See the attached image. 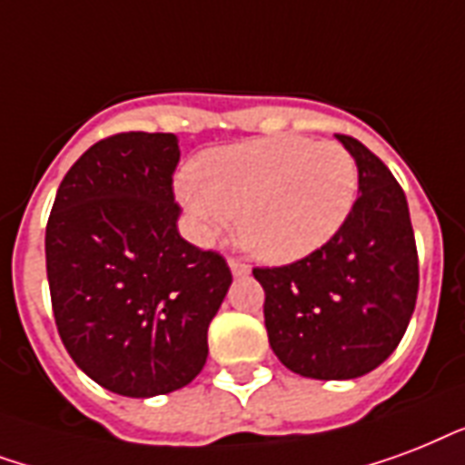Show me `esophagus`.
Returning <instances> with one entry per match:
<instances>
[{
    "label": "esophagus",
    "instance_id": "34e87169",
    "mask_svg": "<svg viewBox=\"0 0 465 465\" xmlns=\"http://www.w3.org/2000/svg\"><path fill=\"white\" fill-rule=\"evenodd\" d=\"M230 272H232V276H247L250 273V264H244L242 259L230 257Z\"/></svg>",
    "mask_w": 465,
    "mask_h": 465
}]
</instances>
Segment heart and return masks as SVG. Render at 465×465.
I'll return each instance as SVG.
<instances>
[{
	"instance_id": "obj_1",
	"label": "heart",
	"mask_w": 465,
	"mask_h": 465,
	"mask_svg": "<svg viewBox=\"0 0 465 465\" xmlns=\"http://www.w3.org/2000/svg\"><path fill=\"white\" fill-rule=\"evenodd\" d=\"M359 169L340 143L264 138L208 150L179 176L176 199L203 240L235 218L237 240L262 262H293L341 228L356 201Z\"/></svg>"
}]
</instances>
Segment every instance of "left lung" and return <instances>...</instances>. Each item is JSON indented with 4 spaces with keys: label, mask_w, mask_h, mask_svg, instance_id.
<instances>
[{
    "label": "left lung",
    "mask_w": 465,
    "mask_h": 465,
    "mask_svg": "<svg viewBox=\"0 0 465 465\" xmlns=\"http://www.w3.org/2000/svg\"><path fill=\"white\" fill-rule=\"evenodd\" d=\"M359 169V199L320 250L257 266L264 325L279 361L305 379H359L401 344L415 311L420 264L408 199L391 169L337 135Z\"/></svg>",
    "instance_id": "left-lung-1"
}]
</instances>
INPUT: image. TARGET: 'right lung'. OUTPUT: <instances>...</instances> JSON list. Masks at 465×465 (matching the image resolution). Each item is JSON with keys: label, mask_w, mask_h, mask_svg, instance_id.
<instances>
[{"label": "right lung", "mask_w": 465, "mask_h": 465, "mask_svg": "<svg viewBox=\"0 0 465 465\" xmlns=\"http://www.w3.org/2000/svg\"><path fill=\"white\" fill-rule=\"evenodd\" d=\"M174 133H118L64 174L45 228L57 332L111 393L153 398L189 386L208 325L232 283L225 259L186 242L172 174Z\"/></svg>", "instance_id": "obj_1"}]
</instances>
